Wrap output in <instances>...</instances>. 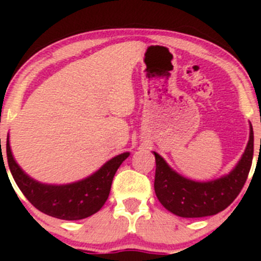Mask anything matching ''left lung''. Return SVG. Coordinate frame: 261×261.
I'll use <instances>...</instances> for the list:
<instances>
[{"instance_id": "8db88e82", "label": "left lung", "mask_w": 261, "mask_h": 261, "mask_svg": "<svg viewBox=\"0 0 261 261\" xmlns=\"http://www.w3.org/2000/svg\"><path fill=\"white\" fill-rule=\"evenodd\" d=\"M154 189L160 203L179 217H206L227 208L239 196L249 175L254 155V131L250 123V138L240 162L227 175L211 181H196L181 177L154 151Z\"/></svg>"}]
</instances>
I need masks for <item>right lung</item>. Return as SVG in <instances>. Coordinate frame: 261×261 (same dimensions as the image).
Listing matches in <instances>:
<instances>
[{"instance_id": "add662e5", "label": "right lung", "mask_w": 261, "mask_h": 261, "mask_svg": "<svg viewBox=\"0 0 261 261\" xmlns=\"http://www.w3.org/2000/svg\"><path fill=\"white\" fill-rule=\"evenodd\" d=\"M6 155L10 172L17 187L34 207L51 217L75 221L89 217L102 208L109 198L116 172L130 152H122L112 158L86 179L60 186L44 184L29 177L15 162L9 138L6 143Z\"/></svg>"}]
</instances>
